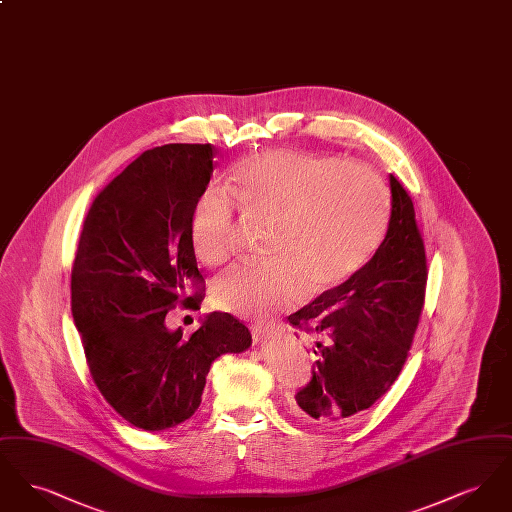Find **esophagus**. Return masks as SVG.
Segmentation results:
<instances>
[{
    "mask_svg": "<svg viewBox=\"0 0 512 512\" xmlns=\"http://www.w3.org/2000/svg\"><path fill=\"white\" fill-rule=\"evenodd\" d=\"M251 334H253V341H255V343L267 340L268 336H270V332H268V330H265V328H261V326H253Z\"/></svg>",
    "mask_w": 512,
    "mask_h": 512,
    "instance_id": "esophagus-1",
    "label": "esophagus"
}]
</instances>
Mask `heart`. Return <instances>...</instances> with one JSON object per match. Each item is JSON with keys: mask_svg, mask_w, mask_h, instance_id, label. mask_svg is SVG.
Listing matches in <instances>:
<instances>
[{"mask_svg": "<svg viewBox=\"0 0 512 512\" xmlns=\"http://www.w3.org/2000/svg\"><path fill=\"white\" fill-rule=\"evenodd\" d=\"M232 195L245 215L268 220L265 265L238 263L213 284L219 309L265 318L299 297L332 292L365 267L376 249L386 209L380 176L359 161H336L297 149H270L232 174ZM236 209L220 188L199 195L192 244L205 265L234 249Z\"/></svg>", "mask_w": 512, "mask_h": 512, "instance_id": "obj_1", "label": "heart"}]
</instances>
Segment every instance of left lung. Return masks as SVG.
I'll list each match as a JSON object with an SVG mask.
<instances>
[{
	"mask_svg": "<svg viewBox=\"0 0 512 512\" xmlns=\"http://www.w3.org/2000/svg\"><path fill=\"white\" fill-rule=\"evenodd\" d=\"M391 215L384 242L353 278L288 317L317 336L311 380L295 393V414L341 428L390 390L409 357L426 297V251L413 199L390 174Z\"/></svg>",
	"mask_w": 512,
	"mask_h": 512,
	"instance_id": "left-lung-1",
	"label": "left lung"
}]
</instances>
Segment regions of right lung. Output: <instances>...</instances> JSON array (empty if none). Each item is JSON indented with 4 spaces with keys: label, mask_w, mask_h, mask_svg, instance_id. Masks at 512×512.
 <instances>
[{
    "label": "right lung",
    "mask_w": 512,
    "mask_h": 512,
    "mask_svg": "<svg viewBox=\"0 0 512 512\" xmlns=\"http://www.w3.org/2000/svg\"><path fill=\"white\" fill-rule=\"evenodd\" d=\"M215 155L211 144L147 149L96 195L74 255L71 311L92 380L126 422L149 432L190 418L211 363L251 345L230 313H211L188 338L165 326L176 305L203 301L192 213Z\"/></svg>",
    "instance_id": "right-lung-1"
}]
</instances>
